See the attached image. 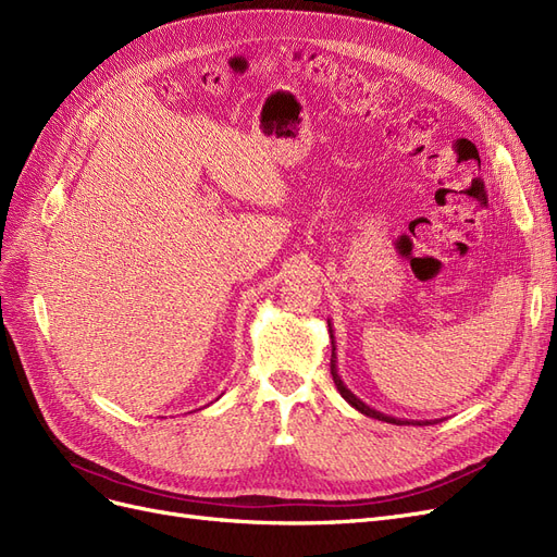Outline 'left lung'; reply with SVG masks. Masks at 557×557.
<instances>
[{
	"mask_svg": "<svg viewBox=\"0 0 557 557\" xmlns=\"http://www.w3.org/2000/svg\"><path fill=\"white\" fill-rule=\"evenodd\" d=\"M331 326V324H329ZM329 333H331V345H333V349H331V374H333V382H335V386H337V391H339V396H343L354 409H358L361 411V414H366V417H370V419H376V421H386V423H396V425H409L411 421H400V419H393V417H386V414H382V411H376V409H372V407H368L361 398L358 396H354V393L347 388V384L343 382V376H339V372H337V354H335V339H333V331L329 329ZM411 425H428V421L425 423H411Z\"/></svg>",
	"mask_w": 557,
	"mask_h": 557,
	"instance_id": "left-lung-1",
	"label": "left lung"
}]
</instances>
